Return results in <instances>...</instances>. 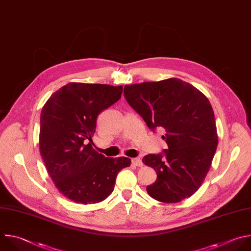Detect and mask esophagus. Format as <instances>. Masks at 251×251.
Returning a JSON list of instances; mask_svg holds the SVG:
<instances>
[{"label": "esophagus", "instance_id": "obj_1", "mask_svg": "<svg viewBox=\"0 0 251 251\" xmlns=\"http://www.w3.org/2000/svg\"><path fill=\"white\" fill-rule=\"evenodd\" d=\"M132 163L136 166H143V161L140 157H134L132 158Z\"/></svg>", "mask_w": 251, "mask_h": 251}]
</instances>
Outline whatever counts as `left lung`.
<instances>
[{
    "label": "left lung",
    "instance_id": "8db88e82",
    "mask_svg": "<svg viewBox=\"0 0 251 251\" xmlns=\"http://www.w3.org/2000/svg\"><path fill=\"white\" fill-rule=\"evenodd\" d=\"M125 99L154 131L163 129L168 144L162 153L147 154L143 162L156 173L148 194L163 203L192 196L203 183L218 146L214 111L199 90L179 78L126 85Z\"/></svg>",
    "mask_w": 251,
    "mask_h": 251
}]
</instances>
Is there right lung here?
<instances>
[{
    "mask_svg": "<svg viewBox=\"0 0 251 251\" xmlns=\"http://www.w3.org/2000/svg\"><path fill=\"white\" fill-rule=\"evenodd\" d=\"M122 86L70 82L55 92L40 115L39 150L62 195L80 204L99 203L113 191L129 157H105L92 146L99 114L121 98Z\"/></svg>",
    "mask_w": 251,
    "mask_h": 251,
    "instance_id": "obj_1",
    "label": "right lung"
}]
</instances>
